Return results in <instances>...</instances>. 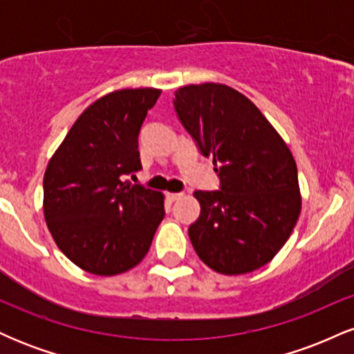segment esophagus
I'll use <instances>...</instances> for the list:
<instances>
[{"mask_svg":"<svg viewBox=\"0 0 354 354\" xmlns=\"http://www.w3.org/2000/svg\"><path fill=\"white\" fill-rule=\"evenodd\" d=\"M166 196H168L169 201H176V200H180V198L183 196V193H168V194H166Z\"/></svg>","mask_w":354,"mask_h":354,"instance_id":"esophagus-1","label":"esophagus"}]
</instances>
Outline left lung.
<instances>
[{"mask_svg": "<svg viewBox=\"0 0 354 354\" xmlns=\"http://www.w3.org/2000/svg\"><path fill=\"white\" fill-rule=\"evenodd\" d=\"M178 118L201 153L213 158L219 191H194L200 218L189 226L196 254L216 273L265 266L301 213L298 169L288 145L251 100L221 83L174 91Z\"/></svg>", "mask_w": 354, "mask_h": 354, "instance_id": "8db88e82", "label": "left lung"}]
</instances>
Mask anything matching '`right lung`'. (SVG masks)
Masks as SVG:
<instances>
[{"mask_svg":"<svg viewBox=\"0 0 354 354\" xmlns=\"http://www.w3.org/2000/svg\"><path fill=\"white\" fill-rule=\"evenodd\" d=\"M158 88L108 93L81 113L46 166L43 213L56 246L81 270L115 276L148 253L165 194L124 181L141 169L138 135Z\"/></svg>","mask_w":354,"mask_h":354,"instance_id":"obj_1","label":"right lung"}]
</instances>
